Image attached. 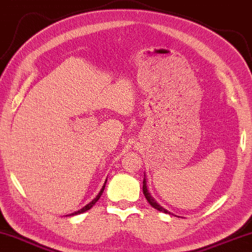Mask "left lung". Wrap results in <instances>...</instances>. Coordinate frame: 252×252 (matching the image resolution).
Wrapping results in <instances>:
<instances>
[{
    "instance_id": "left-lung-1",
    "label": "left lung",
    "mask_w": 252,
    "mask_h": 252,
    "mask_svg": "<svg viewBox=\"0 0 252 252\" xmlns=\"http://www.w3.org/2000/svg\"><path fill=\"white\" fill-rule=\"evenodd\" d=\"M143 193L144 196H145V198L147 199V202L150 203V205L154 207V209L160 211V212H163V213H168L170 214V212H168L166 209H163L162 206L160 205V204L157 203V200L153 198L152 196H151V193L149 192V189H147V186H146V179H145V175H144V181H143Z\"/></svg>"
}]
</instances>
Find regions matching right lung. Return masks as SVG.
<instances>
[{
  "label": "right lung",
  "mask_w": 252,
  "mask_h": 252,
  "mask_svg": "<svg viewBox=\"0 0 252 252\" xmlns=\"http://www.w3.org/2000/svg\"><path fill=\"white\" fill-rule=\"evenodd\" d=\"M106 183H107V180H106V182H105V184H103L102 186V188H101V190H100V192L96 194V197L94 199L92 200V202H90L89 204H87V205H85L83 207V209H80V210H78V211H76V212H73V213H71V214H68V216H77V214H80V213H84V212H86V211H89L90 209H91V207H93V205H94V204L98 202L99 200V198L100 197H101V194H102V192H103V190H105V187H106Z\"/></svg>",
  "instance_id": "obj_1"
}]
</instances>
